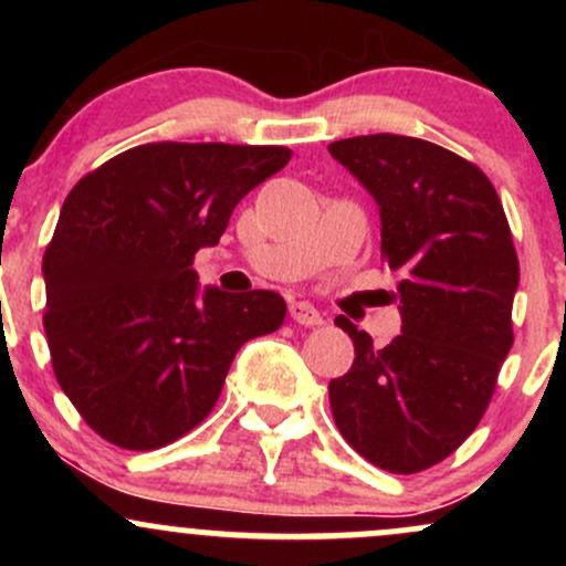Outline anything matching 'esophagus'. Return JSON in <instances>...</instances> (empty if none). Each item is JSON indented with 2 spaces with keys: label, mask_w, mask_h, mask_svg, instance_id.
I'll list each match as a JSON object with an SVG mask.
<instances>
[{
  "label": "esophagus",
  "mask_w": 566,
  "mask_h": 566,
  "mask_svg": "<svg viewBox=\"0 0 566 566\" xmlns=\"http://www.w3.org/2000/svg\"><path fill=\"white\" fill-rule=\"evenodd\" d=\"M290 316H292V322L303 324V327H319V324H324L322 311L316 308V305H311L308 301H292Z\"/></svg>",
  "instance_id": "34e87169"
}]
</instances>
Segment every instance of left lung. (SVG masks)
Here are the masks:
<instances>
[{
  "label": "left lung",
  "instance_id": "1",
  "mask_svg": "<svg viewBox=\"0 0 566 566\" xmlns=\"http://www.w3.org/2000/svg\"><path fill=\"white\" fill-rule=\"evenodd\" d=\"M327 148L378 205L380 258L401 276V335L386 348L335 319L354 365L329 380L333 418L378 469L426 471L479 426L513 346L509 220L486 175L437 143L378 133Z\"/></svg>",
  "mask_w": 566,
  "mask_h": 566
}]
</instances>
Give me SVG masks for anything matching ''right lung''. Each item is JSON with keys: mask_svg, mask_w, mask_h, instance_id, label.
I'll return each instance as SVG.
<instances>
[{"mask_svg": "<svg viewBox=\"0 0 566 566\" xmlns=\"http://www.w3.org/2000/svg\"><path fill=\"white\" fill-rule=\"evenodd\" d=\"M284 146L146 143L71 188L42 261L55 378L84 423L159 450L216 407L247 340L282 327L279 292L199 287L193 255L290 161Z\"/></svg>", "mask_w": 566, "mask_h": 566, "instance_id": "add662e5", "label": "right lung"}]
</instances>
